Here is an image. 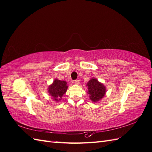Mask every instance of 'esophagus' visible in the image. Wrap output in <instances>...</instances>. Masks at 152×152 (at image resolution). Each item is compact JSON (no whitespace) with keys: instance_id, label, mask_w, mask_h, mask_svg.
<instances>
[{"instance_id":"1","label":"esophagus","mask_w":152,"mask_h":152,"mask_svg":"<svg viewBox=\"0 0 152 152\" xmlns=\"http://www.w3.org/2000/svg\"><path fill=\"white\" fill-rule=\"evenodd\" d=\"M74 83L77 85H79V84H80V80H76L74 81Z\"/></svg>"}]
</instances>
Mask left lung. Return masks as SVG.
<instances>
[{"label": "left lung", "instance_id": "left-lung-1", "mask_svg": "<svg viewBox=\"0 0 152 152\" xmlns=\"http://www.w3.org/2000/svg\"><path fill=\"white\" fill-rule=\"evenodd\" d=\"M87 86L88 87L87 93L89 94V98L92 102H98L106 94L105 86L95 78H93L87 82Z\"/></svg>", "mask_w": 152, "mask_h": 152}]
</instances>
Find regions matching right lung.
<instances>
[{
	"label": "right lung",
	"instance_id": "1",
	"mask_svg": "<svg viewBox=\"0 0 152 152\" xmlns=\"http://www.w3.org/2000/svg\"><path fill=\"white\" fill-rule=\"evenodd\" d=\"M66 82L55 79L53 83L48 87V93L55 102L60 101L68 89Z\"/></svg>",
	"mask_w": 152,
	"mask_h": 152
}]
</instances>
